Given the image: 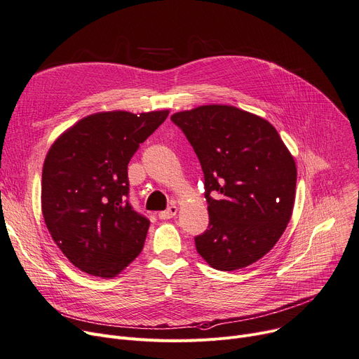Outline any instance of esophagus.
I'll return each mask as SVG.
<instances>
[{
    "label": "esophagus",
    "instance_id": "34e87169",
    "mask_svg": "<svg viewBox=\"0 0 359 359\" xmlns=\"http://www.w3.org/2000/svg\"><path fill=\"white\" fill-rule=\"evenodd\" d=\"M176 214H177V206L172 205V206H168L165 211H161L158 214V218L160 219H170V218H173Z\"/></svg>",
    "mask_w": 359,
    "mask_h": 359
}]
</instances>
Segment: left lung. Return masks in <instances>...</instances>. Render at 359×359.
Returning a JSON list of instances; mask_svg holds the SVG:
<instances>
[{
	"mask_svg": "<svg viewBox=\"0 0 359 359\" xmlns=\"http://www.w3.org/2000/svg\"><path fill=\"white\" fill-rule=\"evenodd\" d=\"M172 121L194 147L205 179L210 225L195 237L198 253L218 271L252 265L291 219L294 157L272 123L234 106H199Z\"/></svg>",
	"mask_w": 359,
	"mask_h": 359,
	"instance_id": "obj_1",
	"label": "left lung"
}]
</instances>
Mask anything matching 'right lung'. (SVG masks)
I'll list each match as a JSON object with an SVG mask.
<instances>
[{
  "label": "right lung",
  "instance_id": "obj_1",
  "mask_svg": "<svg viewBox=\"0 0 359 359\" xmlns=\"http://www.w3.org/2000/svg\"><path fill=\"white\" fill-rule=\"evenodd\" d=\"M168 110L100 111L49 148L42 172V214L56 246L80 271L113 278L142 250L149 221L128 202V163Z\"/></svg>",
  "mask_w": 359,
  "mask_h": 359
}]
</instances>
